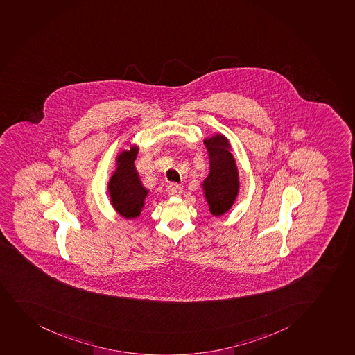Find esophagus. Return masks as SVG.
Here are the masks:
<instances>
[{"mask_svg":"<svg viewBox=\"0 0 355 355\" xmlns=\"http://www.w3.org/2000/svg\"><path fill=\"white\" fill-rule=\"evenodd\" d=\"M183 187L181 184H178V183H171L169 184L168 188H167V191H168V194L171 196H179L181 193H182Z\"/></svg>","mask_w":355,"mask_h":355,"instance_id":"obj_1","label":"esophagus"}]
</instances>
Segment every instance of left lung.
Returning a JSON list of instances; mask_svg holds the SVG:
<instances>
[{"label": "left lung", "instance_id": "obj_1", "mask_svg": "<svg viewBox=\"0 0 355 355\" xmlns=\"http://www.w3.org/2000/svg\"><path fill=\"white\" fill-rule=\"evenodd\" d=\"M203 144L209 157V173L202 182V191L210 214L220 217L232 209L239 196V168L225 135L215 133L205 138Z\"/></svg>", "mask_w": 355, "mask_h": 355}]
</instances>
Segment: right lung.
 Here are the masks:
<instances>
[{
    "label": "right lung",
    "instance_id": "right-lung-1",
    "mask_svg": "<svg viewBox=\"0 0 355 355\" xmlns=\"http://www.w3.org/2000/svg\"><path fill=\"white\" fill-rule=\"evenodd\" d=\"M139 147L132 145L123 148L116 157V169L107 182V191L113 209L126 220L140 216L145 208L150 191L142 186L135 161L138 157Z\"/></svg>",
    "mask_w": 355,
    "mask_h": 355
}]
</instances>
